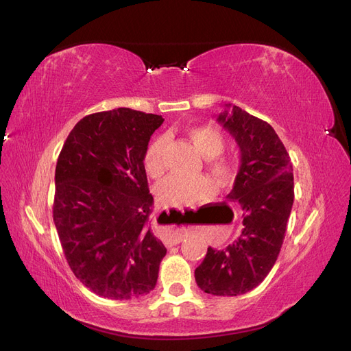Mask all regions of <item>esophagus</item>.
Returning a JSON list of instances; mask_svg holds the SVG:
<instances>
[{
  "mask_svg": "<svg viewBox=\"0 0 351 351\" xmlns=\"http://www.w3.org/2000/svg\"><path fill=\"white\" fill-rule=\"evenodd\" d=\"M183 237H184V236H183V233L177 230V232H174L171 236H168V237H167V242H165V243H167L168 246L177 245V243H180L181 241H183Z\"/></svg>",
  "mask_w": 351,
  "mask_h": 351,
  "instance_id": "esophagus-1",
  "label": "esophagus"
}]
</instances>
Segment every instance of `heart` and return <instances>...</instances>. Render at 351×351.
<instances>
[{"instance_id":"1","label":"heart","mask_w":351,"mask_h":351,"mask_svg":"<svg viewBox=\"0 0 351 351\" xmlns=\"http://www.w3.org/2000/svg\"><path fill=\"white\" fill-rule=\"evenodd\" d=\"M189 136L193 144L207 158V165L212 173L220 180L228 181L233 176L234 165L232 158L219 156L224 148V136L213 127H193L189 130ZM168 139L165 135H158L148 144L144 154V164L149 176L160 177L164 173L165 148ZM158 197L164 203L191 206L210 200L216 193L215 181L207 176L189 177L183 174H173L162 180L157 187Z\"/></svg>"}]
</instances>
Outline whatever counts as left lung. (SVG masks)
<instances>
[{
	"mask_svg": "<svg viewBox=\"0 0 351 351\" xmlns=\"http://www.w3.org/2000/svg\"><path fill=\"white\" fill-rule=\"evenodd\" d=\"M224 109L217 122L241 149V167L228 199L243 210L241 236L226 249L208 247L195 268L199 288L219 297L242 295L256 288L281 250L293 203V173L288 152L268 122L239 106Z\"/></svg>",
	"mask_w": 351,
	"mask_h": 351,
	"instance_id": "1",
	"label": "left lung"
}]
</instances>
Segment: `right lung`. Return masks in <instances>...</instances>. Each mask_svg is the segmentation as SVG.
Wrapping results in <instances>:
<instances>
[{"label":"right lung","mask_w":351,"mask_h":351,"mask_svg":"<svg viewBox=\"0 0 351 351\" xmlns=\"http://www.w3.org/2000/svg\"><path fill=\"white\" fill-rule=\"evenodd\" d=\"M162 122L130 108L97 112L60 151L53 220L70 269L99 297L131 300L156 288L167 249L149 229L144 154Z\"/></svg>","instance_id":"1"}]
</instances>
